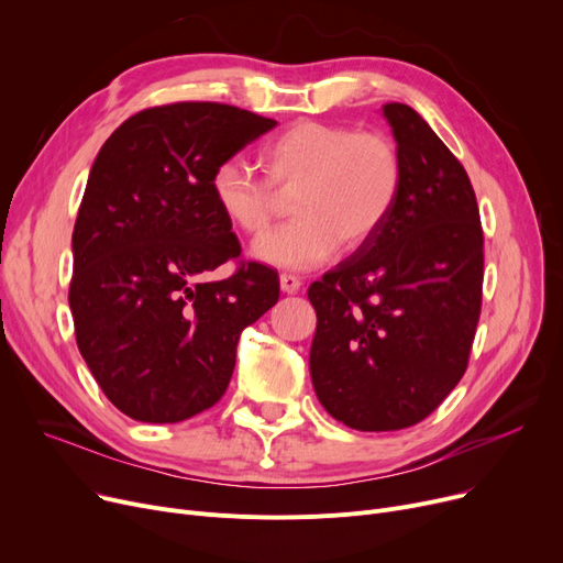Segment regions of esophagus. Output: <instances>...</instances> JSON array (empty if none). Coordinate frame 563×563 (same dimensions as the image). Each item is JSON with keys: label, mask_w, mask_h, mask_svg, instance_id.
<instances>
[{"label": "esophagus", "mask_w": 563, "mask_h": 563, "mask_svg": "<svg viewBox=\"0 0 563 563\" xmlns=\"http://www.w3.org/2000/svg\"><path fill=\"white\" fill-rule=\"evenodd\" d=\"M280 289L285 294H297L301 289V278L294 274H280Z\"/></svg>", "instance_id": "1"}]
</instances>
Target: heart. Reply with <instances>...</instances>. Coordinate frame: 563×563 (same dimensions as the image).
<instances>
[{
  "instance_id": "obj_1",
  "label": "heart",
  "mask_w": 563,
  "mask_h": 563,
  "mask_svg": "<svg viewBox=\"0 0 563 563\" xmlns=\"http://www.w3.org/2000/svg\"><path fill=\"white\" fill-rule=\"evenodd\" d=\"M264 177L240 162L212 173V196L221 214L246 234H261L291 197L298 214L260 236L253 255L280 269H312L338 249H365L390 219L404 187L397 143L380 132L299 121L264 145Z\"/></svg>"
}]
</instances>
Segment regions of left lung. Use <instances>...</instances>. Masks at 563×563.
<instances>
[{
  "instance_id": "obj_1",
  "label": "left lung",
  "mask_w": 563,
  "mask_h": 563,
  "mask_svg": "<svg viewBox=\"0 0 563 563\" xmlns=\"http://www.w3.org/2000/svg\"><path fill=\"white\" fill-rule=\"evenodd\" d=\"M404 187L374 240L312 283V386L358 431L422 422L463 378L482 314L484 230L463 164L401 102L383 104Z\"/></svg>"
}]
</instances>
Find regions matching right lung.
Wrapping results in <instances>:
<instances>
[{"instance_id": "obj_1", "label": "right lung", "mask_w": 563, "mask_h": 563, "mask_svg": "<svg viewBox=\"0 0 563 563\" xmlns=\"http://www.w3.org/2000/svg\"><path fill=\"white\" fill-rule=\"evenodd\" d=\"M278 123L221 102L143 109L98 153L73 230L68 301L81 356L139 422H183L228 390L236 342L274 308L272 266L244 262L212 173ZM232 258L238 272L203 276Z\"/></svg>"}]
</instances>
